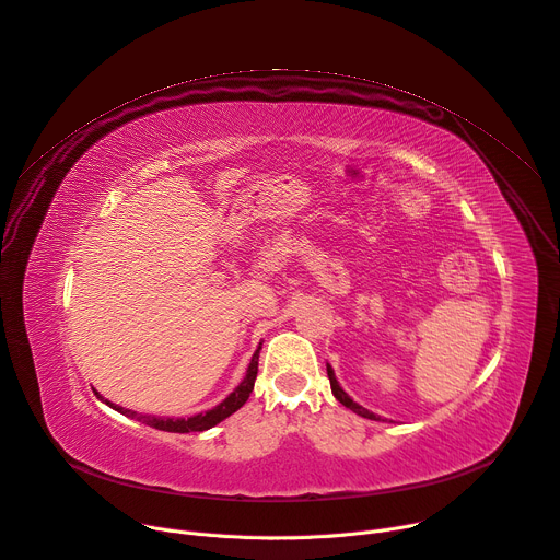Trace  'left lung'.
Instances as JSON below:
<instances>
[{"label":"left lung","instance_id":"1","mask_svg":"<svg viewBox=\"0 0 560 560\" xmlns=\"http://www.w3.org/2000/svg\"><path fill=\"white\" fill-rule=\"evenodd\" d=\"M326 371H328V380H330V388H332V395L346 406V409H350L352 413H358V416H362V418H369V420H380V416H375L373 411H369V409H364L362 404H358L354 401L341 386H339V382H337V377H335V371H332V366L330 364H326Z\"/></svg>","mask_w":560,"mask_h":560}]
</instances>
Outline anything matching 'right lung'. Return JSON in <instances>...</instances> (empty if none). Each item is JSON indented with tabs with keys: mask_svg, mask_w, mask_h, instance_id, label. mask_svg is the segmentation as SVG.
<instances>
[{
	"mask_svg": "<svg viewBox=\"0 0 560 560\" xmlns=\"http://www.w3.org/2000/svg\"><path fill=\"white\" fill-rule=\"evenodd\" d=\"M259 350H261V343L259 348L254 350L252 360H249V366L245 371V377L241 380V384L221 401L217 404L214 409L206 411V413H196L191 418H156V416H142V413H136L131 409H125V406H118L109 399H105L100 393V399H103L107 406H112L114 411L131 418V420H138L151 429H159V431H170V433H191V431H208L212 427H217L219 422H223L225 418H230L232 413H236L241 406L247 401L252 388H254V380H257V371H259Z\"/></svg>",
	"mask_w": 560,
	"mask_h": 560,
	"instance_id": "right-lung-1",
	"label": "right lung"
}]
</instances>
